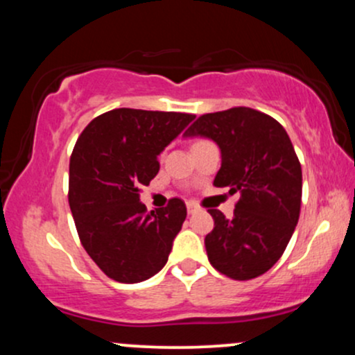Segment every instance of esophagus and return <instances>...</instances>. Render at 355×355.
<instances>
[{
	"mask_svg": "<svg viewBox=\"0 0 355 355\" xmlns=\"http://www.w3.org/2000/svg\"><path fill=\"white\" fill-rule=\"evenodd\" d=\"M187 210H189V214H195V211H198V207L195 205L193 202H187Z\"/></svg>",
	"mask_w": 355,
	"mask_h": 355,
	"instance_id": "esophagus-1",
	"label": "esophagus"
}]
</instances>
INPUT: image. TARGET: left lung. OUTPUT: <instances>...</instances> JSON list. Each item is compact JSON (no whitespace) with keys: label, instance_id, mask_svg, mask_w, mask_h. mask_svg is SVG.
I'll list each match as a JSON object with an SVG mask.
<instances>
[{"label":"left lung","instance_id":"1","mask_svg":"<svg viewBox=\"0 0 355 355\" xmlns=\"http://www.w3.org/2000/svg\"><path fill=\"white\" fill-rule=\"evenodd\" d=\"M183 137L217 144L222 165L214 185L240 197L232 218L209 210L210 263L235 280L266 274L294 234L302 200V168L287 132L266 113L237 107L202 115Z\"/></svg>","mask_w":355,"mask_h":355}]
</instances>
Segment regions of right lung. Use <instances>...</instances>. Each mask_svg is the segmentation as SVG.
Returning <instances> with one entry per match:
<instances>
[{"label": "right lung", "mask_w": 355, "mask_h": 355, "mask_svg": "<svg viewBox=\"0 0 355 355\" xmlns=\"http://www.w3.org/2000/svg\"><path fill=\"white\" fill-rule=\"evenodd\" d=\"M195 120L173 112L116 108L89 121L70 158V209L81 245L110 279L137 284L165 267L187 207L146 211L138 189L158 173V155Z\"/></svg>", "instance_id": "1"}]
</instances>
